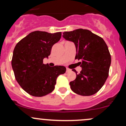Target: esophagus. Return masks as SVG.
<instances>
[{
    "instance_id": "obj_1",
    "label": "esophagus",
    "mask_w": 126,
    "mask_h": 126,
    "mask_svg": "<svg viewBox=\"0 0 126 126\" xmlns=\"http://www.w3.org/2000/svg\"><path fill=\"white\" fill-rule=\"evenodd\" d=\"M70 71H71V69H68V68H66V72H70Z\"/></svg>"
}]
</instances>
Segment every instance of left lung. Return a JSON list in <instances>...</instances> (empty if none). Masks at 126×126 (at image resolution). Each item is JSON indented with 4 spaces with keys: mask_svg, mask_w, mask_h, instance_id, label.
<instances>
[{
    "mask_svg": "<svg viewBox=\"0 0 126 126\" xmlns=\"http://www.w3.org/2000/svg\"><path fill=\"white\" fill-rule=\"evenodd\" d=\"M66 40L74 43L76 48L75 59L79 62L82 71L74 80L69 83L71 90L81 96L96 93L105 83L111 64V55L102 38L86 29H79L63 33Z\"/></svg>",
    "mask_w": 126,
    "mask_h": 126,
    "instance_id": "obj_1",
    "label": "left lung"
}]
</instances>
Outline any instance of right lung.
I'll return each mask as SVG.
<instances>
[{
	"instance_id": "obj_1",
	"label": "right lung",
	"mask_w": 126,
	"mask_h": 126,
	"mask_svg": "<svg viewBox=\"0 0 126 126\" xmlns=\"http://www.w3.org/2000/svg\"><path fill=\"white\" fill-rule=\"evenodd\" d=\"M61 36V32L35 31L15 46L11 61L13 70L17 83L29 94L36 97L48 94L55 88L58 76L65 73L63 66L50 67L43 64V59L48 58L53 45Z\"/></svg>"
}]
</instances>
